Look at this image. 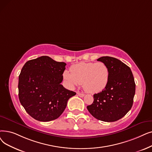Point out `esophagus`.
<instances>
[{
	"instance_id": "esophagus-1",
	"label": "esophagus",
	"mask_w": 152,
	"mask_h": 152,
	"mask_svg": "<svg viewBox=\"0 0 152 152\" xmlns=\"http://www.w3.org/2000/svg\"><path fill=\"white\" fill-rule=\"evenodd\" d=\"M77 94L79 96H80V97H83L84 96V94L81 93V92H77Z\"/></svg>"
}]
</instances>
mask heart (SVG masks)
Segmentation results:
<instances>
[{
    "mask_svg": "<svg viewBox=\"0 0 152 152\" xmlns=\"http://www.w3.org/2000/svg\"><path fill=\"white\" fill-rule=\"evenodd\" d=\"M71 72L64 71L63 77L72 87L82 84L85 91L90 93H97L107 86L110 71L103 62H83L72 66Z\"/></svg>",
    "mask_w": 152,
    "mask_h": 152,
    "instance_id": "obj_1",
    "label": "heart"
}]
</instances>
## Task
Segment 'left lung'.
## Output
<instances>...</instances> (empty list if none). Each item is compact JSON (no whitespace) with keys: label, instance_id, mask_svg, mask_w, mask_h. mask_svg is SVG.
<instances>
[{"label":"left lung","instance_id":"left-lung-1","mask_svg":"<svg viewBox=\"0 0 152 152\" xmlns=\"http://www.w3.org/2000/svg\"><path fill=\"white\" fill-rule=\"evenodd\" d=\"M106 64L110 71L107 86L94 94V102L88 105L90 114L97 119L115 122L132 108L135 93V83L130 68L117 58L102 56L97 60Z\"/></svg>","mask_w":152,"mask_h":152}]
</instances>
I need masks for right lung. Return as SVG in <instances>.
Instances as JSON below:
<instances>
[{
    "mask_svg": "<svg viewBox=\"0 0 152 152\" xmlns=\"http://www.w3.org/2000/svg\"><path fill=\"white\" fill-rule=\"evenodd\" d=\"M66 64L42 56L28 61L18 77V97L26 112L35 119L48 122L60 117L76 92L61 84Z\"/></svg>",
    "mask_w": 152,
    "mask_h": 152,
    "instance_id": "add662e5",
    "label": "right lung"
}]
</instances>
